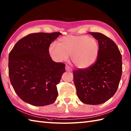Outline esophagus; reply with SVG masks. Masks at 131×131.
Instances as JSON below:
<instances>
[{
    "label": "esophagus",
    "instance_id": "obj_1",
    "mask_svg": "<svg viewBox=\"0 0 131 131\" xmlns=\"http://www.w3.org/2000/svg\"><path fill=\"white\" fill-rule=\"evenodd\" d=\"M66 71H72V69L70 67V66H68V65H66Z\"/></svg>",
    "mask_w": 131,
    "mask_h": 131
}]
</instances>
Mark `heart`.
<instances>
[{"label":"heart","instance_id":"obj_1","mask_svg":"<svg viewBox=\"0 0 131 131\" xmlns=\"http://www.w3.org/2000/svg\"><path fill=\"white\" fill-rule=\"evenodd\" d=\"M98 41L86 35L68 36L60 39L58 44L53 43L49 48L51 57L56 61L71 62L79 69L90 67L96 62L99 54Z\"/></svg>","mask_w":131,"mask_h":131}]
</instances>
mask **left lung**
<instances>
[{"instance_id": "1", "label": "left lung", "mask_w": 131, "mask_h": 131, "mask_svg": "<svg viewBox=\"0 0 131 131\" xmlns=\"http://www.w3.org/2000/svg\"><path fill=\"white\" fill-rule=\"evenodd\" d=\"M98 40L99 54L90 68L73 71L74 83L79 99L88 105L106 102L117 91L122 73V55L117 46L100 32H89Z\"/></svg>"}]
</instances>
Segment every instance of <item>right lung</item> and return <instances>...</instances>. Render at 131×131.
<instances>
[{"instance_id": "1", "label": "right lung", "mask_w": 131, "mask_h": 131, "mask_svg": "<svg viewBox=\"0 0 131 131\" xmlns=\"http://www.w3.org/2000/svg\"><path fill=\"white\" fill-rule=\"evenodd\" d=\"M61 34L58 32L32 33L18 40L10 52V82L24 102L42 106L56 100V85L65 72V64L52 60L49 47Z\"/></svg>"}]
</instances>
